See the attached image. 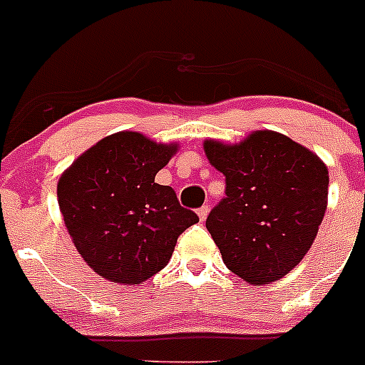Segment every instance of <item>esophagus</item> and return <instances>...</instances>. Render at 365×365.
Returning a JSON list of instances; mask_svg holds the SVG:
<instances>
[{"mask_svg":"<svg viewBox=\"0 0 365 365\" xmlns=\"http://www.w3.org/2000/svg\"><path fill=\"white\" fill-rule=\"evenodd\" d=\"M207 214H209V205H203L202 209H198L200 221H205V220H207Z\"/></svg>","mask_w":365,"mask_h":365,"instance_id":"34e87169","label":"esophagus"}]
</instances>
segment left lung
<instances>
[{"label": "left lung", "instance_id": "8db88e82", "mask_svg": "<svg viewBox=\"0 0 365 365\" xmlns=\"http://www.w3.org/2000/svg\"><path fill=\"white\" fill-rule=\"evenodd\" d=\"M209 162L225 175V196L207 230L230 272L270 284L297 267L328 207V167L286 135L263 129L240 144L207 138Z\"/></svg>", "mask_w": 365, "mask_h": 365}]
</instances>
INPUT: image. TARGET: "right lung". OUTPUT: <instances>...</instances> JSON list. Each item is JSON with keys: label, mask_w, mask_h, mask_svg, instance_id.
<instances>
[{"label": "right lung", "mask_w": 365, "mask_h": 365, "mask_svg": "<svg viewBox=\"0 0 365 365\" xmlns=\"http://www.w3.org/2000/svg\"><path fill=\"white\" fill-rule=\"evenodd\" d=\"M178 151L142 133L118 131L84 151L57 183V202L88 267L117 284H140L171 259L200 217L155 176Z\"/></svg>", "instance_id": "right-lung-1"}]
</instances>
